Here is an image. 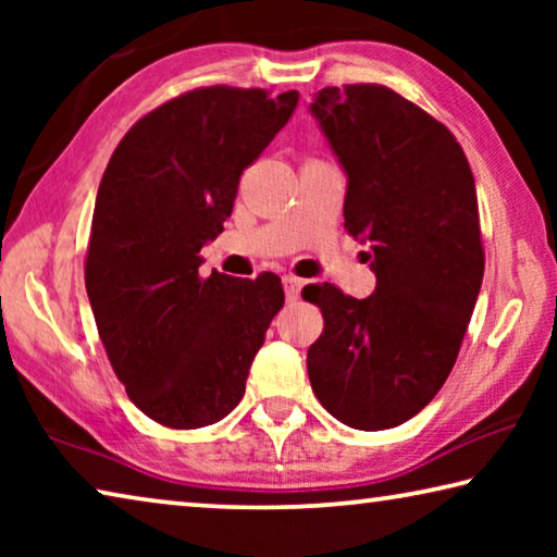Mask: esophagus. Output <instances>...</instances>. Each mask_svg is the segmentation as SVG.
<instances>
[{"instance_id":"esophagus-1","label":"esophagus","mask_w":557,"mask_h":557,"mask_svg":"<svg viewBox=\"0 0 557 557\" xmlns=\"http://www.w3.org/2000/svg\"><path fill=\"white\" fill-rule=\"evenodd\" d=\"M282 282H285V295H287V299H289V301H297L301 287H305V280L297 277V275H285V277H282Z\"/></svg>"}]
</instances>
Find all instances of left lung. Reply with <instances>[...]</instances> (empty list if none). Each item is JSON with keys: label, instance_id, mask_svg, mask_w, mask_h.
I'll use <instances>...</instances> for the list:
<instances>
[{"label": "left lung", "instance_id": "1", "mask_svg": "<svg viewBox=\"0 0 557 557\" xmlns=\"http://www.w3.org/2000/svg\"><path fill=\"white\" fill-rule=\"evenodd\" d=\"M312 112L346 169L344 228L371 245L375 292L301 289L324 317L309 383L344 425L388 430L435 398L474 312L484 277L474 176L440 120L379 83L324 88Z\"/></svg>", "mask_w": 557, "mask_h": 557}]
</instances>
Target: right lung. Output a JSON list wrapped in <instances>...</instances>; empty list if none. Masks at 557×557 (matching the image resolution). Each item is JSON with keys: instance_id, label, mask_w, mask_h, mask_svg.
I'll list each match as a JSON object with an SVG mask.
<instances>
[{"instance_id": "right-lung-1", "label": "right lung", "mask_w": 557, "mask_h": 557, "mask_svg": "<svg viewBox=\"0 0 557 557\" xmlns=\"http://www.w3.org/2000/svg\"><path fill=\"white\" fill-rule=\"evenodd\" d=\"M297 90L209 86L147 112L112 152L92 211L86 289L129 400L164 428L225 418L282 305L272 272L199 275L243 169L287 125Z\"/></svg>"}]
</instances>
